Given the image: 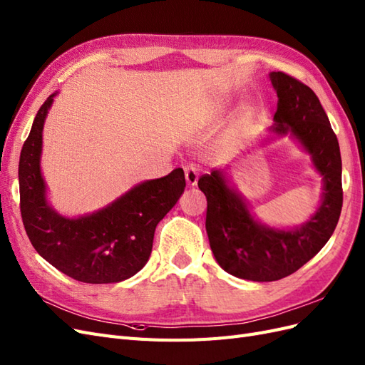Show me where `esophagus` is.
Masks as SVG:
<instances>
[{
  "label": "esophagus",
  "mask_w": 365,
  "mask_h": 365,
  "mask_svg": "<svg viewBox=\"0 0 365 365\" xmlns=\"http://www.w3.org/2000/svg\"><path fill=\"white\" fill-rule=\"evenodd\" d=\"M184 175H185V182L187 185H196L197 184V178H200V170H197L193 164H189L184 168Z\"/></svg>",
  "instance_id": "34e87169"
}]
</instances>
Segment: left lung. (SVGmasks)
Listing matches in <instances>:
<instances>
[{"mask_svg": "<svg viewBox=\"0 0 365 365\" xmlns=\"http://www.w3.org/2000/svg\"><path fill=\"white\" fill-rule=\"evenodd\" d=\"M269 79L279 97L272 132L300 141L324 184L322 204L306 224L277 230L252 217L222 172L201 176L197 187L207 197L205 228L215 259L228 274L252 282L280 280L300 269L334 235L342 207L338 138L317 94L282 71L269 73Z\"/></svg>", "mask_w": 365, "mask_h": 365, "instance_id": "8db88e82", "label": "left lung"}]
</instances>
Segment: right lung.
<instances>
[{"label": "right lung", "instance_id": "obj_1", "mask_svg": "<svg viewBox=\"0 0 365 365\" xmlns=\"http://www.w3.org/2000/svg\"><path fill=\"white\" fill-rule=\"evenodd\" d=\"M54 96L39 108L19 157V207L26 233L41 257L77 282H123L149 260L158 222L184 192V170L137 184L91 215L61 216L47 202L41 173L42 129Z\"/></svg>", "mask_w": 365, "mask_h": 365}]
</instances>
